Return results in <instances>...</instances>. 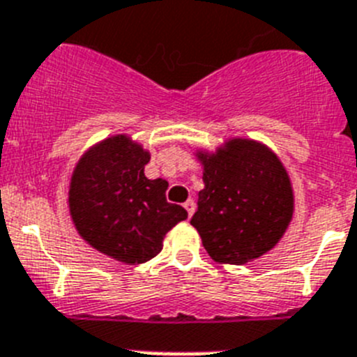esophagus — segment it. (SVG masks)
<instances>
[{
	"mask_svg": "<svg viewBox=\"0 0 357 357\" xmlns=\"http://www.w3.org/2000/svg\"><path fill=\"white\" fill-rule=\"evenodd\" d=\"M184 207H185V211H188L189 216H193L195 209H197V206H195V200H191V198H189V200L184 204Z\"/></svg>",
	"mask_w": 357,
	"mask_h": 357,
	"instance_id": "esophagus-1",
	"label": "esophagus"
}]
</instances>
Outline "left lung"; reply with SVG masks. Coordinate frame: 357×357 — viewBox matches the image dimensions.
I'll list each match as a JSON object with an SVG mask.
<instances>
[{"label":"left lung","instance_id":"8db88e82","mask_svg":"<svg viewBox=\"0 0 357 357\" xmlns=\"http://www.w3.org/2000/svg\"><path fill=\"white\" fill-rule=\"evenodd\" d=\"M204 189L191 225L216 263L245 264L275 247L293 216V189L279 157L252 139L198 151Z\"/></svg>","mask_w":357,"mask_h":357}]
</instances>
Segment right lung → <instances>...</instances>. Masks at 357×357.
Wrapping results in <instances>:
<instances>
[{"label":"right lung","instance_id":"obj_1","mask_svg":"<svg viewBox=\"0 0 357 357\" xmlns=\"http://www.w3.org/2000/svg\"><path fill=\"white\" fill-rule=\"evenodd\" d=\"M148 160L150 153L128 135H112L85 151L69 184L78 234L121 263L155 257L166 232L188 218L184 207L166 200L168 182L144 176Z\"/></svg>","mask_w":357,"mask_h":357}]
</instances>
